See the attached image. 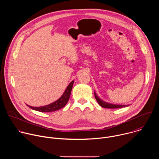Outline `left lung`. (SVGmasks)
Returning a JSON list of instances; mask_svg holds the SVG:
<instances>
[{
	"instance_id": "8db88e82",
	"label": "left lung",
	"mask_w": 159,
	"mask_h": 159,
	"mask_svg": "<svg viewBox=\"0 0 159 159\" xmlns=\"http://www.w3.org/2000/svg\"><path fill=\"white\" fill-rule=\"evenodd\" d=\"M94 96H95V98L96 99V101H98V104L102 107H105V108H110V109H116V108H121V107H127L129 105H121V104H111V103H109L107 102L104 101H103L102 99H101L97 94L96 93L94 92Z\"/></svg>"
}]
</instances>
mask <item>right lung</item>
<instances>
[{
    "label": "right lung",
    "mask_w": 159,
    "mask_h": 159,
    "mask_svg": "<svg viewBox=\"0 0 159 159\" xmlns=\"http://www.w3.org/2000/svg\"><path fill=\"white\" fill-rule=\"evenodd\" d=\"M74 82V80L72 81L69 84V85L67 86V87L65 90L63 94L61 95V96L58 99H57V101H55V102H53L50 104L43 106H39V107H33V106H29L28 104H26V105L29 107H30L31 109H32L33 110L39 111V112H52V111H57V110L63 107L66 105V104L68 102V101H69Z\"/></svg>",
    "instance_id": "right-lung-1"
}]
</instances>
